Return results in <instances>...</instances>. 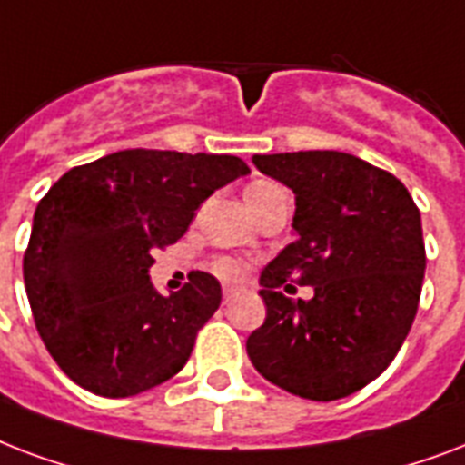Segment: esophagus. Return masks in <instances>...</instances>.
<instances>
[{
    "label": "esophagus",
    "instance_id": "34e87169",
    "mask_svg": "<svg viewBox=\"0 0 465 465\" xmlns=\"http://www.w3.org/2000/svg\"><path fill=\"white\" fill-rule=\"evenodd\" d=\"M237 289L235 286H223V303H230L232 298H235Z\"/></svg>",
    "mask_w": 465,
    "mask_h": 465
}]
</instances>
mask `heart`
Instances as JSON below:
<instances>
[{
	"label": "heart",
	"mask_w": 465,
	"mask_h": 465,
	"mask_svg": "<svg viewBox=\"0 0 465 465\" xmlns=\"http://www.w3.org/2000/svg\"><path fill=\"white\" fill-rule=\"evenodd\" d=\"M272 189H279L276 183H269V182H254L247 189V199H254V196H259V193H266L272 192ZM213 272L218 273V276H223V279H235V276H240V272H242V266H240V262L232 257H218L213 259Z\"/></svg>",
	"instance_id": "heart-1"
}]
</instances>
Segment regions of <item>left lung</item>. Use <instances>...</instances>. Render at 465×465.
Masks as SVG:
<instances>
[{
    "label": "left lung",
    "mask_w": 465,
    "mask_h": 465,
    "mask_svg": "<svg viewBox=\"0 0 465 465\" xmlns=\"http://www.w3.org/2000/svg\"><path fill=\"white\" fill-rule=\"evenodd\" d=\"M296 196L293 232L259 276L266 320L247 337L254 369L308 401H340L379 379L415 320L422 221L393 174L337 150L254 154ZM312 285L311 302L281 289Z\"/></svg>",
    "instance_id": "1"
}]
</instances>
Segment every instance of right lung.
<instances>
[{
  "instance_id": "right-lung-1",
  "label": "right lung",
  "mask_w": 465,
  "mask_h": 465,
  "mask_svg": "<svg viewBox=\"0 0 465 465\" xmlns=\"http://www.w3.org/2000/svg\"><path fill=\"white\" fill-rule=\"evenodd\" d=\"M250 167L232 154L121 150L70 169L35 208L24 283L35 330L77 386L128 398L183 369L221 305L206 272L162 296L153 250L176 242L199 206Z\"/></svg>"
}]
</instances>
